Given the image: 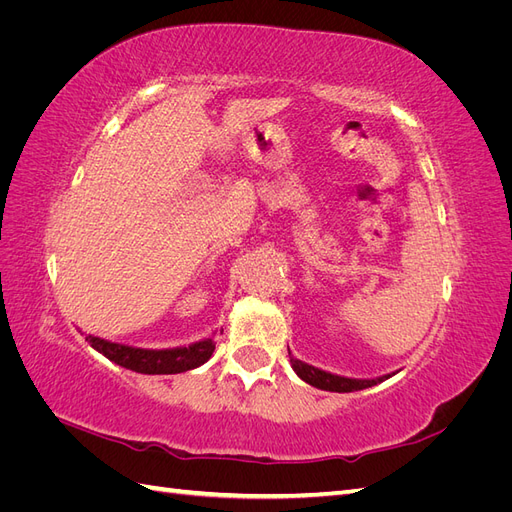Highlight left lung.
<instances>
[{
  "label": "left lung",
  "instance_id": "8db88e82",
  "mask_svg": "<svg viewBox=\"0 0 512 512\" xmlns=\"http://www.w3.org/2000/svg\"><path fill=\"white\" fill-rule=\"evenodd\" d=\"M290 365L294 369V374H297L303 382L316 386L320 391H333V393H352V391H363L369 389V386H374L378 382L389 380L391 374L380 376V378H371V380H361V378H346V376H337L331 374V371H324L318 369L309 363H303L299 359H294L290 354Z\"/></svg>",
  "mask_w": 512,
  "mask_h": 512
}]
</instances>
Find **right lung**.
<instances>
[{"label": "right lung", "instance_id": "add662e5", "mask_svg": "<svg viewBox=\"0 0 512 512\" xmlns=\"http://www.w3.org/2000/svg\"><path fill=\"white\" fill-rule=\"evenodd\" d=\"M85 335V333H81ZM85 342L104 354L108 361H113L121 367L132 369L136 374H149V376H168V374H181V371L196 369L211 359L215 350L213 337H205L200 342L177 346V348H136L119 342H108V339L85 335Z\"/></svg>", "mask_w": 512, "mask_h": 512}]
</instances>
